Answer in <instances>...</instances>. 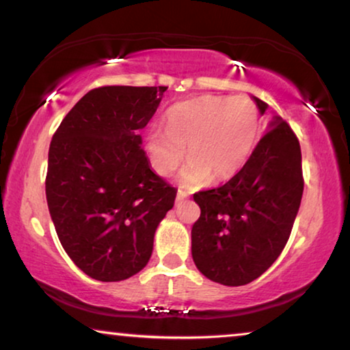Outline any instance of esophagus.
Segmentation results:
<instances>
[{
  "label": "esophagus",
  "mask_w": 350,
  "mask_h": 350,
  "mask_svg": "<svg viewBox=\"0 0 350 350\" xmlns=\"http://www.w3.org/2000/svg\"><path fill=\"white\" fill-rule=\"evenodd\" d=\"M187 196H189V195H187L184 190H179V191H177V195H176V203H182V201H184Z\"/></svg>",
  "instance_id": "esophagus-1"
}]
</instances>
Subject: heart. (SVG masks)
I'll use <instances>...</instances> for the list:
<instances>
[{
	"instance_id": "obj_1",
	"label": "heart",
	"mask_w": 350,
	"mask_h": 350,
	"mask_svg": "<svg viewBox=\"0 0 350 350\" xmlns=\"http://www.w3.org/2000/svg\"><path fill=\"white\" fill-rule=\"evenodd\" d=\"M262 133L258 106L247 96L190 98L166 114V128L152 126L146 137L147 159L155 173L168 176L185 157L180 182L195 189L238 174L257 146Z\"/></svg>"
}]
</instances>
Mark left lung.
<instances>
[{"instance_id":"obj_1","label":"left lung","mask_w":350,"mask_h":350,"mask_svg":"<svg viewBox=\"0 0 350 350\" xmlns=\"http://www.w3.org/2000/svg\"><path fill=\"white\" fill-rule=\"evenodd\" d=\"M254 100L265 114L267 103ZM303 187L298 137L287 122L274 117L238 174L193 195L201 209L191 228L196 268L230 287L260 278L287 244Z\"/></svg>"}]
</instances>
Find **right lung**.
I'll return each instance as SVG.
<instances>
[{"label": "right lung", "instance_id": "1", "mask_svg": "<svg viewBox=\"0 0 350 350\" xmlns=\"http://www.w3.org/2000/svg\"><path fill=\"white\" fill-rule=\"evenodd\" d=\"M168 87L93 88L49 147L46 196L58 239L83 273L117 282L149 262L176 189L150 170L139 131Z\"/></svg>", "mask_w": 350, "mask_h": 350}]
</instances>
